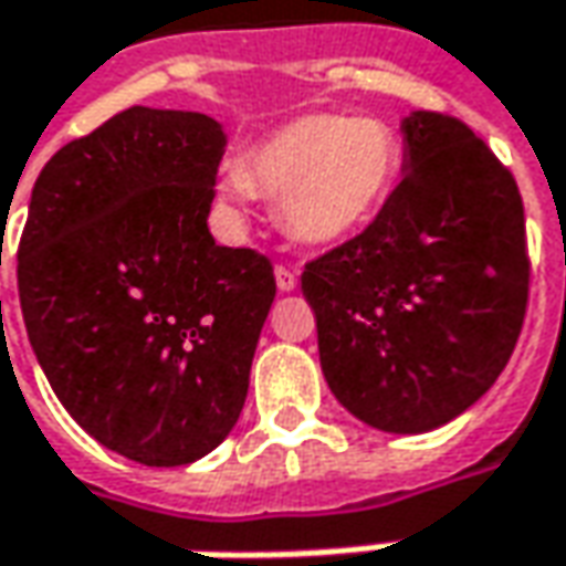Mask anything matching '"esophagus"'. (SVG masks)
Segmentation results:
<instances>
[{
	"mask_svg": "<svg viewBox=\"0 0 566 566\" xmlns=\"http://www.w3.org/2000/svg\"><path fill=\"white\" fill-rule=\"evenodd\" d=\"M276 286L283 292H292L295 290V283H298V274L292 271V268H286V264H276Z\"/></svg>",
	"mask_w": 566,
	"mask_h": 566,
	"instance_id": "obj_1",
	"label": "esophagus"
}]
</instances>
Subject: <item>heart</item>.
Returning <instances> with one entry per match:
<instances>
[{
  "mask_svg": "<svg viewBox=\"0 0 566 566\" xmlns=\"http://www.w3.org/2000/svg\"><path fill=\"white\" fill-rule=\"evenodd\" d=\"M401 174L396 130L374 117L308 115L261 139L242 168L223 174L221 192L249 202L255 192L280 202L292 237L336 245L380 214Z\"/></svg>",
  "mask_w": 566,
  "mask_h": 566,
  "instance_id": "b5f03b06",
  "label": "heart"
}]
</instances>
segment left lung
Returning <instances> with one entry per match:
<instances>
[{"instance_id": "1", "label": "left lung", "mask_w": 566, "mask_h": 566, "mask_svg": "<svg viewBox=\"0 0 566 566\" xmlns=\"http://www.w3.org/2000/svg\"><path fill=\"white\" fill-rule=\"evenodd\" d=\"M405 177L355 239L305 264L333 396L382 433H427L499 380L526 314L514 174L464 120H401Z\"/></svg>"}]
</instances>
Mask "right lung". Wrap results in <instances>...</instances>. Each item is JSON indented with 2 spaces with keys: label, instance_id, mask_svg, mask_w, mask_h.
Returning <instances> with one entry per match:
<instances>
[{
  "label": "right lung",
  "instance_id": "obj_1",
  "mask_svg": "<svg viewBox=\"0 0 566 566\" xmlns=\"http://www.w3.org/2000/svg\"><path fill=\"white\" fill-rule=\"evenodd\" d=\"M221 124L133 105L36 177L18 245L27 336L86 433L146 468L218 449L276 295L271 261L208 233Z\"/></svg>",
  "mask_w": 566,
  "mask_h": 566
}]
</instances>
